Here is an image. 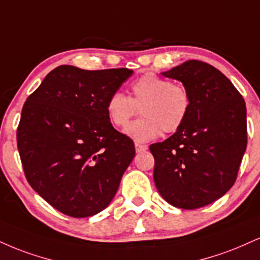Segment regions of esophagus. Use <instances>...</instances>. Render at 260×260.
I'll list each match as a JSON object with an SVG mask.
<instances>
[{
  "mask_svg": "<svg viewBox=\"0 0 260 260\" xmlns=\"http://www.w3.org/2000/svg\"><path fill=\"white\" fill-rule=\"evenodd\" d=\"M136 150H137V152L146 151V150H148V145H145V144L136 143Z\"/></svg>",
  "mask_w": 260,
  "mask_h": 260,
  "instance_id": "1",
  "label": "esophagus"
}]
</instances>
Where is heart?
Here are the masks:
<instances>
[{
    "mask_svg": "<svg viewBox=\"0 0 260 260\" xmlns=\"http://www.w3.org/2000/svg\"><path fill=\"white\" fill-rule=\"evenodd\" d=\"M132 98L116 90L106 100V115L112 126L121 128L138 112L143 117L129 123L124 133L136 142L157 138L162 131L174 133L183 126L190 111L191 99L185 87L149 73L131 86Z\"/></svg>",
    "mask_w": 260,
    "mask_h": 260,
    "instance_id": "b5f03b06",
    "label": "heart"
}]
</instances>
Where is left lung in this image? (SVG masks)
I'll return each mask as SVG.
<instances>
[{
    "instance_id": "obj_1",
    "label": "left lung",
    "mask_w": 260,
    "mask_h": 260,
    "mask_svg": "<svg viewBox=\"0 0 260 260\" xmlns=\"http://www.w3.org/2000/svg\"><path fill=\"white\" fill-rule=\"evenodd\" d=\"M162 75L184 84L191 105L173 136L150 145L155 185L174 207H203L236 181L247 146L245 100L230 80L207 62L187 60Z\"/></svg>"
}]
</instances>
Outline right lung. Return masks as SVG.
I'll return each instance as SVG.
<instances>
[{"instance_id":"1","label":"right lung","mask_w":260,"mask_h":260,"mask_svg":"<svg viewBox=\"0 0 260 260\" xmlns=\"http://www.w3.org/2000/svg\"><path fill=\"white\" fill-rule=\"evenodd\" d=\"M132 74L60 65L25 102L17 129L25 177L61 213L90 217L114 199L136 148L112 127L105 105Z\"/></svg>"}]
</instances>
